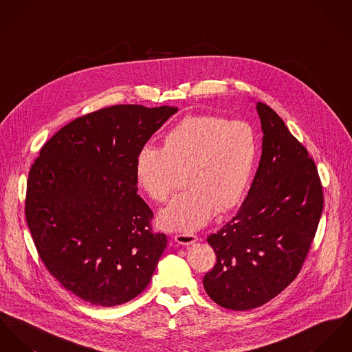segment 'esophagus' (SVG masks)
Masks as SVG:
<instances>
[{"label": "esophagus", "mask_w": 352, "mask_h": 352, "mask_svg": "<svg viewBox=\"0 0 352 352\" xmlns=\"http://www.w3.org/2000/svg\"><path fill=\"white\" fill-rule=\"evenodd\" d=\"M174 240L179 245H190L197 241V236L193 234H178L174 236Z\"/></svg>", "instance_id": "esophagus-1"}]
</instances>
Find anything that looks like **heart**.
Listing matches in <instances>:
<instances>
[{
  "instance_id": "heart-1",
  "label": "heart",
  "mask_w": 352,
  "mask_h": 352,
  "mask_svg": "<svg viewBox=\"0 0 352 352\" xmlns=\"http://www.w3.org/2000/svg\"><path fill=\"white\" fill-rule=\"evenodd\" d=\"M258 140L241 120L212 115L186 116L171 126L163 146H143L135 162L139 188L155 202H164L184 173L185 192L160 210L163 230L189 234L219 212L234 208L254 174Z\"/></svg>"
}]
</instances>
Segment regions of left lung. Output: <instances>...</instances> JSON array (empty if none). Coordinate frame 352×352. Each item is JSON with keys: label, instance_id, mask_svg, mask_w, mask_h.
I'll return each instance as SVG.
<instances>
[{"label": "left lung", "instance_id": "1", "mask_svg": "<svg viewBox=\"0 0 352 352\" xmlns=\"http://www.w3.org/2000/svg\"><path fill=\"white\" fill-rule=\"evenodd\" d=\"M263 142L241 208L208 236L216 254L204 287L220 307L248 311L269 302L298 275L322 212L314 160L273 109L258 102Z\"/></svg>", "mask_w": 352, "mask_h": 352}]
</instances>
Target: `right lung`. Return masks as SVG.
Wrapping results in <instances>:
<instances>
[{"mask_svg":"<svg viewBox=\"0 0 352 352\" xmlns=\"http://www.w3.org/2000/svg\"><path fill=\"white\" fill-rule=\"evenodd\" d=\"M178 108L113 105L73 120L40 150L25 217L40 259L65 289L100 307L131 301L167 245L138 195L139 150Z\"/></svg>","mask_w":352,"mask_h":352,"instance_id":"1","label":"right lung"}]
</instances>
